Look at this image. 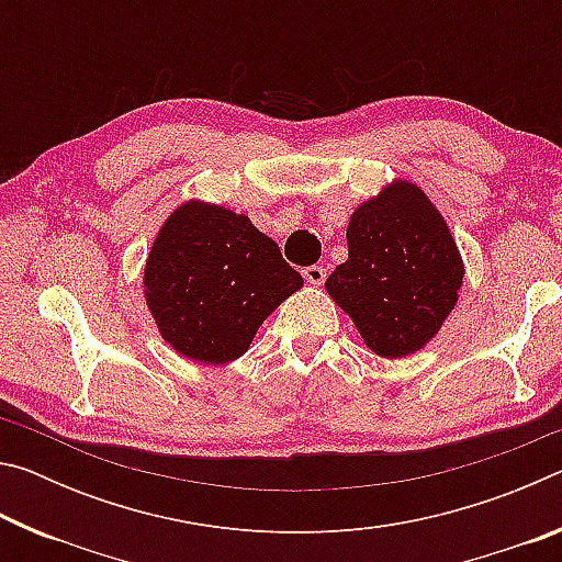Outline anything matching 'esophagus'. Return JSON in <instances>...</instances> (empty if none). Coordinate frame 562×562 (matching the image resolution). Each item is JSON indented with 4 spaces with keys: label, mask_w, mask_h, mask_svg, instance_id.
<instances>
[{
    "label": "esophagus",
    "mask_w": 562,
    "mask_h": 562,
    "mask_svg": "<svg viewBox=\"0 0 562 562\" xmlns=\"http://www.w3.org/2000/svg\"><path fill=\"white\" fill-rule=\"evenodd\" d=\"M302 274H304V280H307L310 284H317V288L327 280V270L322 268V265H310V268L302 270Z\"/></svg>",
    "instance_id": "esophagus-1"
}]
</instances>
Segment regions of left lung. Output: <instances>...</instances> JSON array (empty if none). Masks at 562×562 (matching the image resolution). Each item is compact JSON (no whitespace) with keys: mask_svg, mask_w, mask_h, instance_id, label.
<instances>
[{"mask_svg":"<svg viewBox=\"0 0 562 562\" xmlns=\"http://www.w3.org/2000/svg\"><path fill=\"white\" fill-rule=\"evenodd\" d=\"M347 247L327 294L374 355H416L449 319L465 274L446 217L422 186L394 178L355 207Z\"/></svg>","mask_w":562,"mask_h":562,"instance_id":"8db88e82","label":"left lung"}]
</instances>
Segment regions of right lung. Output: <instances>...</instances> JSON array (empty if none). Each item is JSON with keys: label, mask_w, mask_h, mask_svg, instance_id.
Returning <instances> with one entry per match:
<instances>
[{"label": "right lung", "mask_w": 562, "mask_h": 562, "mask_svg": "<svg viewBox=\"0 0 562 562\" xmlns=\"http://www.w3.org/2000/svg\"><path fill=\"white\" fill-rule=\"evenodd\" d=\"M302 284L250 217L201 198L170 211L144 268L158 335L180 357L207 367L243 357L262 322Z\"/></svg>", "instance_id": "obj_1"}]
</instances>
